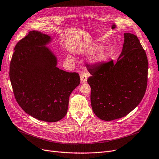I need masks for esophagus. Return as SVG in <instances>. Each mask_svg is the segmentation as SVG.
<instances>
[{"instance_id": "obj_1", "label": "esophagus", "mask_w": 159, "mask_h": 159, "mask_svg": "<svg viewBox=\"0 0 159 159\" xmlns=\"http://www.w3.org/2000/svg\"><path fill=\"white\" fill-rule=\"evenodd\" d=\"M80 79L82 83L86 82L87 80V73L85 71H82L80 74Z\"/></svg>"}]
</instances>
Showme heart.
<instances>
[{
	"label": "heart",
	"instance_id": "b5f03b06",
	"mask_svg": "<svg viewBox=\"0 0 159 159\" xmlns=\"http://www.w3.org/2000/svg\"><path fill=\"white\" fill-rule=\"evenodd\" d=\"M102 49V47L98 45H96L94 46H93L92 48H91L89 50V53L90 54H94L95 53H97ZM107 57V53H102L98 55V57H97V61H102L105 59H106V58Z\"/></svg>",
	"mask_w": 159,
	"mask_h": 159
}]
</instances>
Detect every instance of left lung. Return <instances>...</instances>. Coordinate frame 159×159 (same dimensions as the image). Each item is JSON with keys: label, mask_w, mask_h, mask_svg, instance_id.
I'll return each instance as SVG.
<instances>
[{"label": "left lung", "mask_w": 159, "mask_h": 159, "mask_svg": "<svg viewBox=\"0 0 159 159\" xmlns=\"http://www.w3.org/2000/svg\"><path fill=\"white\" fill-rule=\"evenodd\" d=\"M117 61L93 64L88 71L91 104L98 118L112 120L126 116L142 101L148 85V61L138 37L125 33Z\"/></svg>", "instance_id": "1"}]
</instances>
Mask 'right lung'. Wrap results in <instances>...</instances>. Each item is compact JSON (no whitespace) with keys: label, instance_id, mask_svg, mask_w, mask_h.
Instances as JSON below:
<instances>
[{"label":"right lung","instance_id":"obj_1","mask_svg":"<svg viewBox=\"0 0 159 159\" xmlns=\"http://www.w3.org/2000/svg\"><path fill=\"white\" fill-rule=\"evenodd\" d=\"M50 40L47 34L30 31L15 46L9 74L21 108L39 120L57 122L66 116L69 97L80 78L56 67V57L44 46Z\"/></svg>","mask_w":159,"mask_h":159}]
</instances>
